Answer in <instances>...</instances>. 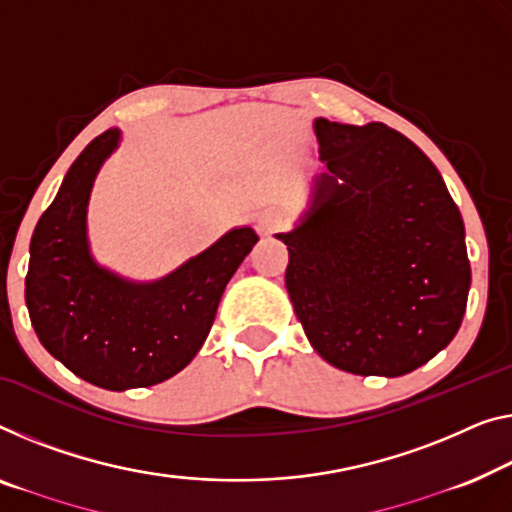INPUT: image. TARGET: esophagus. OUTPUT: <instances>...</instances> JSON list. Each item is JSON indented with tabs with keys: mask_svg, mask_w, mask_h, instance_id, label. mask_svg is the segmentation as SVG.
I'll return each instance as SVG.
<instances>
[{
	"mask_svg": "<svg viewBox=\"0 0 512 512\" xmlns=\"http://www.w3.org/2000/svg\"><path fill=\"white\" fill-rule=\"evenodd\" d=\"M285 216H282V211H278V209H269V211H264L262 216H259V220H257V230H259V234H264V236H269V234H273V232H278V230H282V227H285Z\"/></svg>",
	"mask_w": 512,
	"mask_h": 512,
	"instance_id": "obj_1",
	"label": "esophagus"
}]
</instances>
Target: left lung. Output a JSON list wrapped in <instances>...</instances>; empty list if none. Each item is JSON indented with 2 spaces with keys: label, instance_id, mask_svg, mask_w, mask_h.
<instances>
[{
  "label": "left lung",
  "instance_id": "left-lung-1",
  "mask_svg": "<svg viewBox=\"0 0 512 512\" xmlns=\"http://www.w3.org/2000/svg\"><path fill=\"white\" fill-rule=\"evenodd\" d=\"M326 172L287 234L285 287L315 352L402 377L460 329L471 285L460 209L432 160L386 124L315 119Z\"/></svg>",
  "mask_w": 512,
  "mask_h": 512
}]
</instances>
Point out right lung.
I'll return each instance as SVG.
<instances>
[{
  "mask_svg": "<svg viewBox=\"0 0 512 512\" xmlns=\"http://www.w3.org/2000/svg\"><path fill=\"white\" fill-rule=\"evenodd\" d=\"M119 128L91 140L66 172L29 243L25 301L48 352L73 375L108 391L154 386L177 375L207 340L227 282L253 250V227H236L170 276L133 282L89 253L87 204Z\"/></svg>",
  "mask_w": 512,
  "mask_h": 512,
  "instance_id": "right-lung-1",
  "label": "right lung"
}]
</instances>
